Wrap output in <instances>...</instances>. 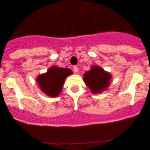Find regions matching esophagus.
Instances as JSON below:
<instances>
[{"label":"esophagus","instance_id":"1","mask_svg":"<svg viewBox=\"0 0 150 150\" xmlns=\"http://www.w3.org/2000/svg\"><path fill=\"white\" fill-rule=\"evenodd\" d=\"M73 71H74V72L77 73L79 71V68H78L77 66H75V67H73Z\"/></svg>","mask_w":150,"mask_h":150}]
</instances>
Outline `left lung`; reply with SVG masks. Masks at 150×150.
<instances>
[{
  "instance_id": "left-lung-1",
  "label": "left lung",
  "mask_w": 150,
  "mask_h": 150,
  "mask_svg": "<svg viewBox=\"0 0 150 150\" xmlns=\"http://www.w3.org/2000/svg\"><path fill=\"white\" fill-rule=\"evenodd\" d=\"M86 85L93 93H99L107 89L112 79L110 73L107 72L99 66L94 65L90 71L83 75Z\"/></svg>"
}]
</instances>
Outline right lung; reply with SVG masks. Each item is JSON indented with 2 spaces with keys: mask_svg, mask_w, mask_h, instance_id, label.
<instances>
[{
  "mask_svg": "<svg viewBox=\"0 0 150 150\" xmlns=\"http://www.w3.org/2000/svg\"><path fill=\"white\" fill-rule=\"evenodd\" d=\"M72 74L69 68L57 66L51 67L47 72L37 77V83L40 90L50 97H57L62 90L65 79Z\"/></svg>",
  "mask_w": 150,
  "mask_h": 150,
  "instance_id": "add662e5",
  "label": "right lung"
}]
</instances>
